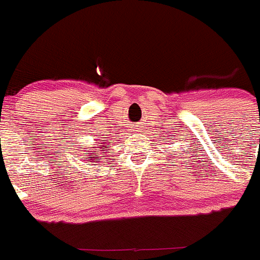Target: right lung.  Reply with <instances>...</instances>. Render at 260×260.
I'll return each instance as SVG.
<instances>
[{
  "label": "right lung",
  "instance_id": "1",
  "mask_svg": "<svg viewBox=\"0 0 260 260\" xmlns=\"http://www.w3.org/2000/svg\"><path fill=\"white\" fill-rule=\"evenodd\" d=\"M94 141L96 142H94L93 149L86 150L84 155L82 156V159H83L86 163H94V160H97L100 157L101 151L108 152L106 150H103L106 149V144H109V142H104L108 141V137H99V140H94ZM101 159H103V157H101ZM94 166H96V164H94Z\"/></svg>",
  "mask_w": 260,
  "mask_h": 260
}]
</instances>
